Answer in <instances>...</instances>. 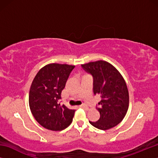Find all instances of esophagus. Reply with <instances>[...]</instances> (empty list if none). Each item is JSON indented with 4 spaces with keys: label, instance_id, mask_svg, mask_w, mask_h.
Instances as JSON below:
<instances>
[{
    "label": "esophagus",
    "instance_id": "obj_1",
    "mask_svg": "<svg viewBox=\"0 0 158 158\" xmlns=\"http://www.w3.org/2000/svg\"><path fill=\"white\" fill-rule=\"evenodd\" d=\"M80 107L81 108H84V109H88V106L85 105V104H82V105H80Z\"/></svg>",
    "mask_w": 158,
    "mask_h": 158
}]
</instances>
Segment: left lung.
<instances>
[{
    "mask_svg": "<svg viewBox=\"0 0 158 158\" xmlns=\"http://www.w3.org/2000/svg\"><path fill=\"white\" fill-rule=\"evenodd\" d=\"M93 79V93L101 101L96 106L100 114L98 121H89L102 130H109L122 121L129 106V93L126 83L119 72L106 61L98 60L81 65Z\"/></svg>",
    "mask_w": 158,
    "mask_h": 158,
    "instance_id": "1",
    "label": "left lung"
}]
</instances>
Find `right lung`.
<instances>
[{
    "instance_id": "1",
    "label": "right lung",
    "mask_w": 158,
    "mask_h": 158,
    "mask_svg": "<svg viewBox=\"0 0 158 158\" xmlns=\"http://www.w3.org/2000/svg\"><path fill=\"white\" fill-rule=\"evenodd\" d=\"M75 66L49 64L40 70L32 82L29 106L35 119L46 129L59 131L73 121L75 110L61 105V92Z\"/></svg>"
}]
</instances>
